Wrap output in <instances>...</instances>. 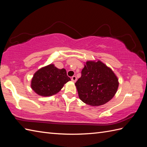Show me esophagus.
Wrapping results in <instances>:
<instances>
[{"label":"esophagus","mask_w":147,"mask_h":147,"mask_svg":"<svg viewBox=\"0 0 147 147\" xmlns=\"http://www.w3.org/2000/svg\"><path fill=\"white\" fill-rule=\"evenodd\" d=\"M71 80H72L74 82H76V80H77V77H76V76H72V77H71Z\"/></svg>","instance_id":"esophagus-1"}]
</instances>
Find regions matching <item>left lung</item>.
<instances>
[{
    "instance_id": "obj_1",
    "label": "left lung",
    "mask_w": 147,
    "mask_h": 147,
    "mask_svg": "<svg viewBox=\"0 0 147 147\" xmlns=\"http://www.w3.org/2000/svg\"><path fill=\"white\" fill-rule=\"evenodd\" d=\"M80 99L92 106L106 104L118 90V78L111 68L100 61H87L76 82Z\"/></svg>"
}]
</instances>
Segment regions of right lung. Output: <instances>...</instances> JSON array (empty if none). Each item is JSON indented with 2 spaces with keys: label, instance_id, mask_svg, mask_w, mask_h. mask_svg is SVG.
Here are the masks:
<instances>
[{
  "label": "right lung",
  "instance_id": "obj_1",
  "mask_svg": "<svg viewBox=\"0 0 147 147\" xmlns=\"http://www.w3.org/2000/svg\"><path fill=\"white\" fill-rule=\"evenodd\" d=\"M70 80L65 69H58L51 64L34 74L31 80V88L38 95L50 96L59 92L64 84Z\"/></svg>",
  "mask_w": 147,
  "mask_h": 147
}]
</instances>
